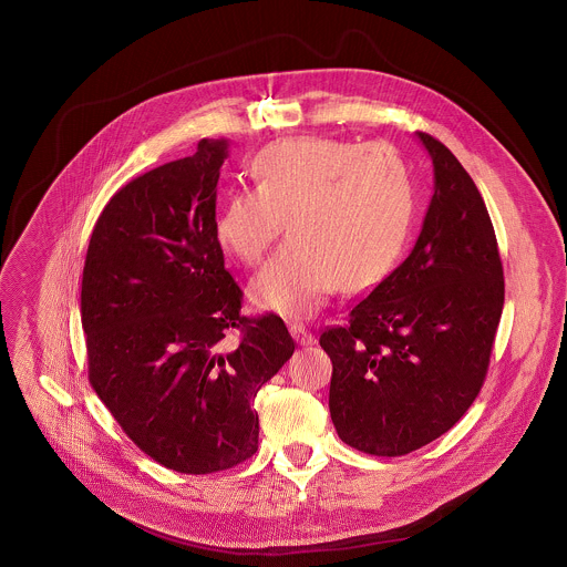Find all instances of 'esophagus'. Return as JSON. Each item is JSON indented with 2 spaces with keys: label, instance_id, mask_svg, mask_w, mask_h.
Returning a JSON list of instances; mask_svg holds the SVG:
<instances>
[{
  "label": "esophagus",
  "instance_id": "1",
  "mask_svg": "<svg viewBox=\"0 0 567 567\" xmlns=\"http://www.w3.org/2000/svg\"><path fill=\"white\" fill-rule=\"evenodd\" d=\"M289 332H291V337L300 343V346H311L315 343V334L305 326V323H300V321H291L289 323Z\"/></svg>",
  "mask_w": 567,
  "mask_h": 567
}]
</instances>
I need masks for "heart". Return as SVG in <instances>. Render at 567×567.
<instances>
[{
	"instance_id": "obj_1",
	"label": "heart",
	"mask_w": 567,
	"mask_h": 567,
	"mask_svg": "<svg viewBox=\"0 0 567 567\" xmlns=\"http://www.w3.org/2000/svg\"><path fill=\"white\" fill-rule=\"evenodd\" d=\"M254 187L233 190L213 226L224 252L256 262L276 235H291L250 282L258 309L307 317L339 287L380 282L404 250L417 208L406 161L384 143L302 136L267 145Z\"/></svg>"
}]
</instances>
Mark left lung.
<instances>
[{
  "label": "left lung",
  "mask_w": 567,
  "mask_h": 567,
  "mask_svg": "<svg viewBox=\"0 0 567 567\" xmlns=\"http://www.w3.org/2000/svg\"><path fill=\"white\" fill-rule=\"evenodd\" d=\"M435 193L411 254L326 328L330 417L348 445L402 456L447 433L476 400L504 307L496 233L470 174L426 132Z\"/></svg>",
  "instance_id": "obj_1"
}]
</instances>
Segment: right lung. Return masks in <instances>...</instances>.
<instances>
[{
    "instance_id": "add662e5",
    "label": "right lung",
    "mask_w": 567,
    "mask_h": 567,
    "mask_svg": "<svg viewBox=\"0 0 567 567\" xmlns=\"http://www.w3.org/2000/svg\"><path fill=\"white\" fill-rule=\"evenodd\" d=\"M228 141L202 138L104 206L84 260L89 380L130 440L181 474H213L258 447L254 398L293 354L278 315L244 317L215 241ZM237 327L243 343L221 353Z\"/></svg>"
}]
</instances>
